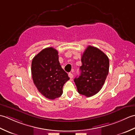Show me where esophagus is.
Instances as JSON below:
<instances>
[{"instance_id": "obj_1", "label": "esophagus", "mask_w": 135, "mask_h": 135, "mask_svg": "<svg viewBox=\"0 0 135 135\" xmlns=\"http://www.w3.org/2000/svg\"><path fill=\"white\" fill-rule=\"evenodd\" d=\"M68 76L70 77V79H72L73 78V74L72 73H69L68 74Z\"/></svg>"}]
</instances>
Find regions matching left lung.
I'll use <instances>...</instances> for the list:
<instances>
[{"label":"left lung","mask_w":135,"mask_h":135,"mask_svg":"<svg viewBox=\"0 0 135 135\" xmlns=\"http://www.w3.org/2000/svg\"><path fill=\"white\" fill-rule=\"evenodd\" d=\"M81 75L74 79L78 93L91 97L101 90L108 75L109 59L99 49L88 46L83 53Z\"/></svg>","instance_id":"obj_1"}]
</instances>
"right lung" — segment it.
<instances>
[{"instance_id": "obj_1", "label": "right lung", "mask_w": 135, "mask_h": 135, "mask_svg": "<svg viewBox=\"0 0 135 135\" xmlns=\"http://www.w3.org/2000/svg\"><path fill=\"white\" fill-rule=\"evenodd\" d=\"M31 73L34 84L46 98L54 100L62 94V87L70 79L59 61L58 51L47 47L33 57Z\"/></svg>"}]
</instances>
